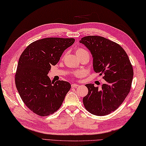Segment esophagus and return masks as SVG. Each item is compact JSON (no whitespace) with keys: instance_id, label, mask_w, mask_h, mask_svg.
<instances>
[{"instance_id":"1","label":"esophagus","mask_w":146,"mask_h":146,"mask_svg":"<svg viewBox=\"0 0 146 146\" xmlns=\"http://www.w3.org/2000/svg\"><path fill=\"white\" fill-rule=\"evenodd\" d=\"M71 86H72V88H77L79 86V84H76V83H73L71 84Z\"/></svg>"}]
</instances>
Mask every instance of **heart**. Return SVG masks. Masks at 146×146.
I'll use <instances>...</instances> for the list:
<instances>
[{"label": "heart", "mask_w": 146, "mask_h": 146, "mask_svg": "<svg viewBox=\"0 0 146 146\" xmlns=\"http://www.w3.org/2000/svg\"><path fill=\"white\" fill-rule=\"evenodd\" d=\"M76 54H77V55H78V56L80 55V54H88V55H89L88 52L86 50H85V49H82V48L77 49ZM79 74H80V73L78 72H74V75L76 76L79 75Z\"/></svg>", "instance_id": "heart-1"}]
</instances>
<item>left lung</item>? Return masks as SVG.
I'll list each match as a JSON object with an SVG mask.
<instances>
[{
  "instance_id": "8db88e82",
  "label": "left lung",
  "mask_w": 146,
  "mask_h": 146,
  "mask_svg": "<svg viewBox=\"0 0 146 146\" xmlns=\"http://www.w3.org/2000/svg\"><path fill=\"white\" fill-rule=\"evenodd\" d=\"M79 42L90 51L93 67L106 81L99 89L87 84L88 93L82 99L88 111L105 116L117 109L127 97L133 76V67L127 54L118 44L100 36H86Z\"/></svg>"
}]
</instances>
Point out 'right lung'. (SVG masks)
I'll use <instances>...</instances> for the list:
<instances>
[{
    "mask_svg": "<svg viewBox=\"0 0 146 146\" xmlns=\"http://www.w3.org/2000/svg\"><path fill=\"white\" fill-rule=\"evenodd\" d=\"M73 38L49 37L30 44L19 59L15 84L24 104L40 116L53 114L64 102L71 85L65 81L51 82L48 74Z\"/></svg>",
    "mask_w": 146,
    "mask_h": 146,
    "instance_id": "obj_1",
    "label": "right lung"
}]
</instances>
